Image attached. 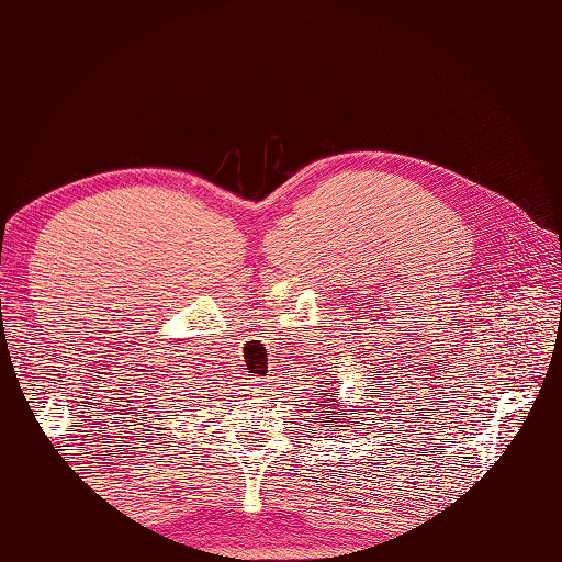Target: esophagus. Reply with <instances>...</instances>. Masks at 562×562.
Here are the masks:
<instances>
[{
  "label": "esophagus",
  "instance_id": "1",
  "mask_svg": "<svg viewBox=\"0 0 562 562\" xmlns=\"http://www.w3.org/2000/svg\"><path fill=\"white\" fill-rule=\"evenodd\" d=\"M265 382H268V379H252V386L255 389H265Z\"/></svg>",
  "mask_w": 562,
  "mask_h": 562
}]
</instances>
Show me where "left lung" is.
Listing matches in <instances>:
<instances>
[{
	"label": "left lung",
	"mask_w": 562,
	"mask_h": 562,
	"mask_svg": "<svg viewBox=\"0 0 562 562\" xmlns=\"http://www.w3.org/2000/svg\"><path fill=\"white\" fill-rule=\"evenodd\" d=\"M335 384L337 382H331V389L329 386L322 389V396L310 398V404H315L312 408H315V416H317L315 424L319 426V431H331L335 426H341L339 431H349V426L359 424V422H355L357 414L361 416L364 412H369L367 406H359V402L351 408L345 406V404H339V389ZM345 411L348 412L347 415L344 414ZM351 413H355L356 416L351 417Z\"/></svg>",
	"instance_id": "1"
}]
</instances>
